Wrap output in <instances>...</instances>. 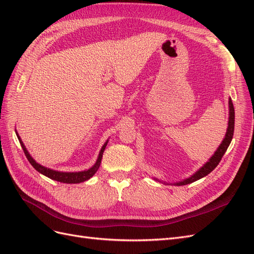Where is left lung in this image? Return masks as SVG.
Returning a JSON list of instances; mask_svg holds the SVG:
<instances>
[{
  "label": "left lung",
  "instance_id": "1",
  "mask_svg": "<svg viewBox=\"0 0 254 254\" xmlns=\"http://www.w3.org/2000/svg\"><path fill=\"white\" fill-rule=\"evenodd\" d=\"M234 117H235V115H234V107H233V104H232V99L229 98V121H228L227 132H226L224 140H222L221 144L218 146V148L216 149V151L214 152V155L209 160H207L206 162L200 168H199V170L195 174H193L187 179H183L181 181L174 182V183L163 182V181H161L157 178H153V179H155L156 181L162 182L164 184H173V186H186V184H190L191 182L197 181L199 179L203 178V177H205L206 175H209L214 170V168L219 164L222 156L225 155V152L227 151L230 143H231V141H232L233 132H234Z\"/></svg>",
  "mask_w": 254,
  "mask_h": 254
}]
</instances>
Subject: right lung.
<instances>
[{"instance_id": "right-lung-1", "label": "right lung", "mask_w": 254, "mask_h": 254, "mask_svg": "<svg viewBox=\"0 0 254 254\" xmlns=\"http://www.w3.org/2000/svg\"><path fill=\"white\" fill-rule=\"evenodd\" d=\"M16 133H17L19 142H20L22 148H23V151H24L27 160L29 161V163L33 165V167L35 168V170L37 172H39L40 174L49 177V178L52 179V180H56V181L63 182V183H80V182H83V181H87V180H89L91 178V177H93L94 174L98 171L99 165H101L104 150H105L106 146H107V144H108V141H109V140H107L105 142V144L103 145L101 151H99V153H98V157H97V160H96L95 164L92 166V167H90L89 170L81 171V172H59V171H54V170H52V168L45 167V166L39 164L38 162H36V161L34 160V158L29 155L28 150L26 149L24 143L22 142L21 137H20V135L18 134L17 131H16Z\"/></svg>"}]
</instances>
